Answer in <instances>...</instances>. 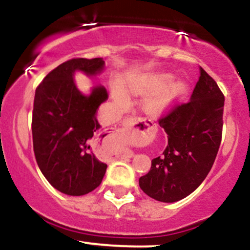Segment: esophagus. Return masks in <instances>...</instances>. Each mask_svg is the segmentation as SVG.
<instances>
[{
	"label": "esophagus",
	"mask_w": 250,
	"mask_h": 250,
	"mask_svg": "<svg viewBox=\"0 0 250 250\" xmlns=\"http://www.w3.org/2000/svg\"><path fill=\"white\" fill-rule=\"evenodd\" d=\"M135 123H136V120L133 119V117H127V119L123 120L122 123V129L120 131V137L123 140V141H128L131 137L136 134V129L134 128ZM134 153L131 150H127L123 153V157H133Z\"/></svg>",
	"instance_id": "obj_1"
}]
</instances>
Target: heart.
<instances>
[{
  "label": "heart",
  "mask_w": 250,
  "mask_h": 250,
  "mask_svg": "<svg viewBox=\"0 0 250 250\" xmlns=\"http://www.w3.org/2000/svg\"><path fill=\"white\" fill-rule=\"evenodd\" d=\"M171 81H173V76L170 74H150V75L141 76L139 79L127 82L125 83V89L129 93L136 96L146 95V94L155 91V93L150 94L146 97V100L143 101V108L148 113H159L187 93L188 87L186 83H171ZM169 83H171L170 85ZM166 85L168 86L166 89L160 92L156 91ZM111 96L117 104H127L128 97L122 89L114 88Z\"/></svg>",
  "instance_id": "heart-1"
}]
</instances>
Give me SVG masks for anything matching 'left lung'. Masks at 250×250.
Here are the masks:
<instances>
[{
  "instance_id": "1",
  "label": "left lung",
  "mask_w": 250,
  "mask_h": 250,
  "mask_svg": "<svg viewBox=\"0 0 250 250\" xmlns=\"http://www.w3.org/2000/svg\"><path fill=\"white\" fill-rule=\"evenodd\" d=\"M200 73L190 100L160 119L168 146L139 180L140 188L160 202H176L193 193L207 177L219 151L225 96L202 68Z\"/></svg>"
}]
</instances>
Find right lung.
I'll list each match as a JSON object with an SVG mask.
<instances>
[{"label":"right lung","mask_w":250,"mask_h":250,"mask_svg":"<svg viewBox=\"0 0 250 250\" xmlns=\"http://www.w3.org/2000/svg\"><path fill=\"white\" fill-rule=\"evenodd\" d=\"M103 69L101 57L69 60L51 70L35 91L31 130L36 162L48 182L70 196L93 191L107 170L90 146L101 128L96 110L108 93L97 84L84 95L74 81L76 71L94 77Z\"/></svg>","instance_id":"obj_1"}]
</instances>
